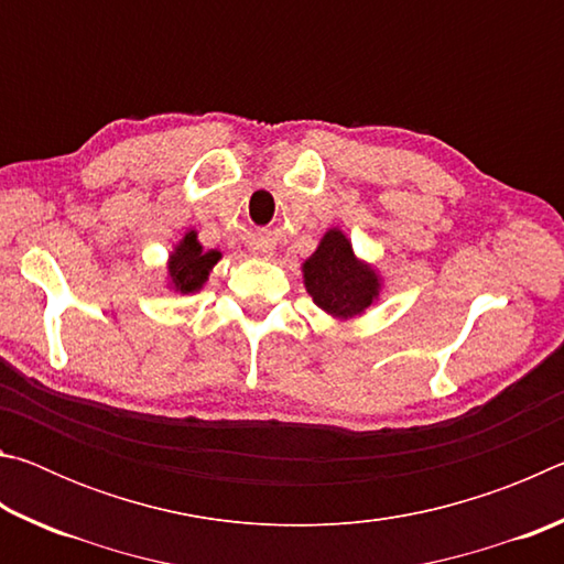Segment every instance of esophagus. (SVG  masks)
Here are the masks:
<instances>
[{"label":"esophagus","mask_w":564,"mask_h":564,"mask_svg":"<svg viewBox=\"0 0 564 564\" xmlns=\"http://www.w3.org/2000/svg\"><path fill=\"white\" fill-rule=\"evenodd\" d=\"M253 253H256V256H261V259H269V256L273 253V248H271V246H265V243H261V246H253Z\"/></svg>","instance_id":"34e87169"}]
</instances>
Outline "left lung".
I'll return each instance as SVG.
<instances>
[{
    "mask_svg": "<svg viewBox=\"0 0 564 564\" xmlns=\"http://www.w3.org/2000/svg\"><path fill=\"white\" fill-rule=\"evenodd\" d=\"M305 289L330 316L348 318L366 311L378 295V279L358 263L348 238L340 231L323 236L318 251L303 263Z\"/></svg>",
    "mask_w": 564,
    "mask_h": 564,
    "instance_id": "8db88e82",
    "label": "left lung"
}]
</instances>
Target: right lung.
Returning <instances> with one entry per match:
<instances>
[{"mask_svg": "<svg viewBox=\"0 0 564 564\" xmlns=\"http://www.w3.org/2000/svg\"><path fill=\"white\" fill-rule=\"evenodd\" d=\"M218 259H221V253L218 251L204 253V248L198 246L194 231L186 234L184 241H181L176 246V251L171 253V261H169L171 285H174L178 293H196L208 279V271L214 269V263Z\"/></svg>", "mask_w": 564, "mask_h": 564, "instance_id": "obj_1", "label": "right lung"}]
</instances>
